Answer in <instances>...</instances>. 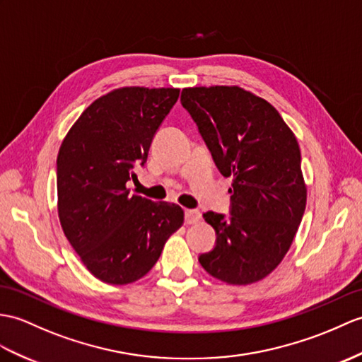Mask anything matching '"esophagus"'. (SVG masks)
<instances>
[{"instance_id":"34e87169","label":"esophagus","mask_w":362,"mask_h":362,"mask_svg":"<svg viewBox=\"0 0 362 362\" xmlns=\"http://www.w3.org/2000/svg\"><path fill=\"white\" fill-rule=\"evenodd\" d=\"M200 211L199 209H185V222L187 223H196L197 221H200Z\"/></svg>"}]
</instances>
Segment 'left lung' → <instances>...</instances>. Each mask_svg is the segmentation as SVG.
I'll use <instances>...</instances> for the list:
<instances>
[{"label":"left lung","mask_w":362,"mask_h":362,"mask_svg":"<svg viewBox=\"0 0 362 362\" xmlns=\"http://www.w3.org/2000/svg\"><path fill=\"white\" fill-rule=\"evenodd\" d=\"M180 102L217 170L233 177L230 216L204 214L217 238L199 262L226 284L264 279L287 255L305 211L295 134L267 100L239 86L185 88Z\"/></svg>","instance_id":"1"}]
</instances>
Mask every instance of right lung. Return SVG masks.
I'll return each mask as SVG.
<instances>
[{"instance_id": "right-lung-1", "label": "right lung", "mask_w": 362, "mask_h": 362, "mask_svg": "<svg viewBox=\"0 0 362 362\" xmlns=\"http://www.w3.org/2000/svg\"><path fill=\"white\" fill-rule=\"evenodd\" d=\"M180 89L120 88L89 105L57 157L58 217L67 240L97 279L136 282L156 265L183 223V209L129 194L158 126Z\"/></svg>"}]
</instances>
